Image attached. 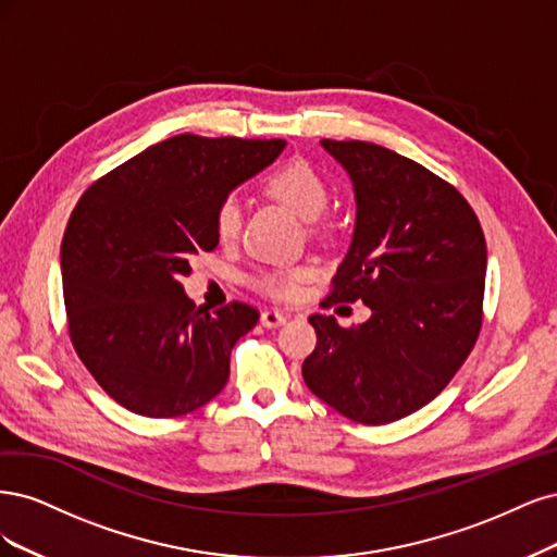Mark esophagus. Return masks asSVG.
Here are the masks:
<instances>
[{"mask_svg":"<svg viewBox=\"0 0 557 557\" xmlns=\"http://www.w3.org/2000/svg\"><path fill=\"white\" fill-rule=\"evenodd\" d=\"M261 324L265 329H277V326L286 324V314L280 310H265V312H261Z\"/></svg>","mask_w":557,"mask_h":557,"instance_id":"obj_1","label":"esophagus"}]
</instances>
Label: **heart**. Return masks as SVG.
<instances>
[{"instance_id": "heart-1", "label": "heart", "mask_w": 557, "mask_h": 557, "mask_svg": "<svg viewBox=\"0 0 557 557\" xmlns=\"http://www.w3.org/2000/svg\"><path fill=\"white\" fill-rule=\"evenodd\" d=\"M263 189L271 199H275L284 208H289L305 222L317 220L329 203V189L324 177H321L308 161L300 159L284 161L275 171L268 173L263 181ZM214 226H218V236L224 243H228L238 233L240 208L233 196H228V199L220 203ZM305 277H308V271H302V268L284 273H268L259 280V289L273 298H292L298 294V286Z\"/></svg>"}]
</instances>
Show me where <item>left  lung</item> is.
Returning a JSON list of instances; mask_svg holds the SVG:
<instances>
[{
  "mask_svg": "<svg viewBox=\"0 0 557 557\" xmlns=\"http://www.w3.org/2000/svg\"><path fill=\"white\" fill-rule=\"evenodd\" d=\"M321 146L356 196L349 252L321 308L363 300L372 314L349 329L312 314L317 347L302 380L343 417L382 425L437 398L470 356L483 319L486 238L462 194L417 161L366 140Z\"/></svg>",
  "mask_w": 557,
  "mask_h": 557,
  "instance_id": "1",
  "label": "left lung"
}]
</instances>
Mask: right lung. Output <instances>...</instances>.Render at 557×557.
Wrapping results in <instances>:
<instances>
[{"label": "right lung", "mask_w": 557, "mask_h": 557, "mask_svg": "<svg viewBox=\"0 0 557 557\" xmlns=\"http://www.w3.org/2000/svg\"><path fill=\"white\" fill-rule=\"evenodd\" d=\"M286 143L181 134L89 187L62 238L71 343L124 409L183 417L224 388L228 358L259 312L233 300L208 312L185 296L189 259L220 243L218 208L273 164Z\"/></svg>", "instance_id": "right-lung-1"}]
</instances>
